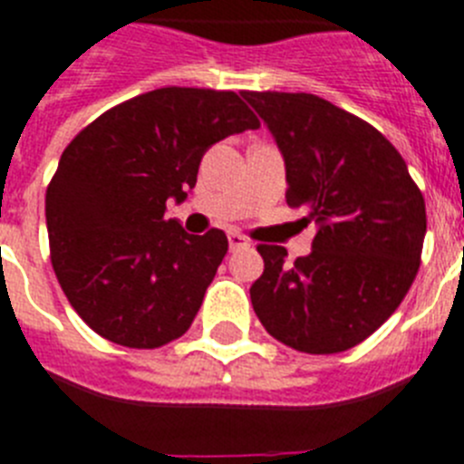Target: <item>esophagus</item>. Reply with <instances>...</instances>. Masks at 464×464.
Returning a JSON list of instances; mask_svg holds the SVG:
<instances>
[{
  "label": "esophagus",
  "instance_id": "34e87169",
  "mask_svg": "<svg viewBox=\"0 0 464 464\" xmlns=\"http://www.w3.org/2000/svg\"><path fill=\"white\" fill-rule=\"evenodd\" d=\"M228 247H231V252H236V249H245L249 247V240L245 236H240L237 231H231L228 233Z\"/></svg>",
  "mask_w": 464,
  "mask_h": 464
}]
</instances>
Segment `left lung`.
<instances>
[{
    "instance_id": "left-lung-1",
    "label": "left lung",
    "mask_w": 464,
    "mask_h": 464,
    "mask_svg": "<svg viewBox=\"0 0 464 464\" xmlns=\"http://www.w3.org/2000/svg\"><path fill=\"white\" fill-rule=\"evenodd\" d=\"M271 130L287 203L315 221L313 252L259 245L249 287L273 338L301 353H343L372 336L409 292L427 231L425 200L400 151L373 126L310 92H240Z\"/></svg>"
}]
</instances>
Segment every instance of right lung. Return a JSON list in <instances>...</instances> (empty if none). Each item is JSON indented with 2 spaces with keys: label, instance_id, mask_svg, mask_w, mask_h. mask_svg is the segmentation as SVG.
Returning a JSON list of instances; mask_svg holds the SVG:
<instances>
[{
  "label": "right lung",
  "instance_id": "right-lung-1",
  "mask_svg": "<svg viewBox=\"0 0 464 464\" xmlns=\"http://www.w3.org/2000/svg\"><path fill=\"white\" fill-rule=\"evenodd\" d=\"M259 121L231 91L159 88L83 128L46 188L51 264L88 327L126 348L182 336L227 255L224 231L165 219L209 147Z\"/></svg>",
  "mask_w": 464,
  "mask_h": 464
}]
</instances>
